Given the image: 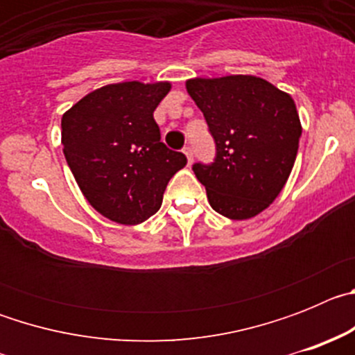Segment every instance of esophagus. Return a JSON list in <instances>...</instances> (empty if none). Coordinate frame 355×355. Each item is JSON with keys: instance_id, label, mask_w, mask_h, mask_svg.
Returning a JSON list of instances; mask_svg holds the SVG:
<instances>
[{"instance_id": "esophagus-1", "label": "esophagus", "mask_w": 355, "mask_h": 355, "mask_svg": "<svg viewBox=\"0 0 355 355\" xmlns=\"http://www.w3.org/2000/svg\"><path fill=\"white\" fill-rule=\"evenodd\" d=\"M183 153H184V156H187V159H188V165H190V163L193 162V150H192V147L187 146L183 149Z\"/></svg>"}]
</instances>
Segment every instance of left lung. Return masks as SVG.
I'll return each mask as SVG.
<instances>
[{
  "label": "left lung",
  "instance_id": "left-lung-1",
  "mask_svg": "<svg viewBox=\"0 0 355 355\" xmlns=\"http://www.w3.org/2000/svg\"><path fill=\"white\" fill-rule=\"evenodd\" d=\"M187 90L215 139V162L193 165L209 205L231 220L259 215L281 193L297 158L302 126L293 99L249 74L193 78Z\"/></svg>",
  "mask_w": 355,
  "mask_h": 355
}]
</instances>
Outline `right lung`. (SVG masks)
Instances as JSON below:
<instances>
[{
	"label": "right lung",
	"mask_w": 355,
	"mask_h": 355,
	"mask_svg": "<svg viewBox=\"0 0 355 355\" xmlns=\"http://www.w3.org/2000/svg\"><path fill=\"white\" fill-rule=\"evenodd\" d=\"M168 81L105 85L87 94L62 117V146L85 199L122 225L155 215L172 175L187 156L162 142L156 106Z\"/></svg>",
	"instance_id": "add662e5"
}]
</instances>
